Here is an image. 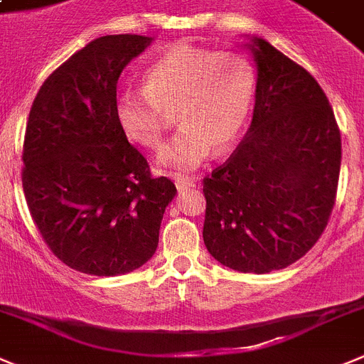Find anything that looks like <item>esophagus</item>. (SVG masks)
I'll return each instance as SVG.
<instances>
[{
  "mask_svg": "<svg viewBox=\"0 0 364 364\" xmlns=\"http://www.w3.org/2000/svg\"><path fill=\"white\" fill-rule=\"evenodd\" d=\"M175 186H176V189H178V191H186V189L195 188L196 184H195V180H191V178H176Z\"/></svg>",
  "mask_w": 364,
  "mask_h": 364,
  "instance_id": "1",
  "label": "esophagus"
}]
</instances>
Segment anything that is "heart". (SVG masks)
<instances>
[{
    "mask_svg": "<svg viewBox=\"0 0 364 364\" xmlns=\"http://www.w3.org/2000/svg\"><path fill=\"white\" fill-rule=\"evenodd\" d=\"M255 97V66L243 53L175 45L148 66L144 88L119 92L115 119L128 141L155 149L176 112L182 129L160 149L156 164L193 171L213 148L223 153L238 141Z\"/></svg>",
    "mask_w": 364,
    "mask_h": 364,
    "instance_id": "1",
    "label": "heart"
}]
</instances>
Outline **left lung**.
Instances as JSON below:
<instances>
[{
	"label": "left lung",
	"instance_id": "1",
	"mask_svg": "<svg viewBox=\"0 0 364 364\" xmlns=\"http://www.w3.org/2000/svg\"><path fill=\"white\" fill-rule=\"evenodd\" d=\"M258 77L238 148L204 178V243L238 272L285 269L314 247L336 204L341 133L311 73L262 38L249 43Z\"/></svg>",
	"mask_w": 364,
	"mask_h": 364
}]
</instances>
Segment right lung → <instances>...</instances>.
Wrapping results in <instances>:
<instances>
[{
    "label": "right lung",
    "mask_w": 364,
    "mask_h": 364,
    "mask_svg": "<svg viewBox=\"0 0 364 364\" xmlns=\"http://www.w3.org/2000/svg\"><path fill=\"white\" fill-rule=\"evenodd\" d=\"M151 38L102 36L48 75L23 144V191L50 251L92 276L128 274L159 245L176 188L153 178L148 160L115 119L117 81Z\"/></svg>",
    "instance_id": "right-lung-1"
}]
</instances>
